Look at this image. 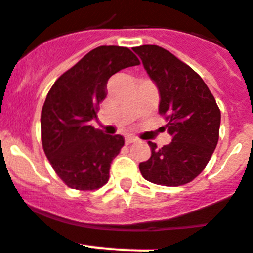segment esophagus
<instances>
[{"label": "esophagus", "instance_id": "1", "mask_svg": "<svg viewBox=\"0 0 253 253\" xmlns=\"http://www.w3.org/2000/svg\"><path fill=\"white\" fill-rule=\"evenodd\" d=\"M125 141H126L127 145H129V144H132V142L137 141V139H136L135 136H126V139H125Z\"/></svg>", "mask_w": 253, "mask_h": 253}]
</instances>
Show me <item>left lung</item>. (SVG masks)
Segmentation results:
<instances>
[{"mask_svg": "<svg viewBox=\"0 0 253 253\" xmlns=\"http://www.w3.org/2000/svg\"><path fill=\"white\" fill-rule=\"evenodd\" d=\"M160 95L172 141L163 148L149 141L151 157L139 164L146 181L182 186L203 172L219 140L220 111L208 85L190 66L158 45L133 48Z\"/></svg>", "mask_w": 253, "mask_h": 253, "instance_id": "left-lung-1", "label": "left lung"}]
</instances>
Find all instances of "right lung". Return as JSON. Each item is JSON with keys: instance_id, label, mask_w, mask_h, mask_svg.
I'll list each match as a JSON object with an SVG mask.
<instances>
[{"instance_id": "1", "label": "right lung", "mask_w": 253, "mask_h": 253, "mask_svg": "<svg viewBox=\"0 0 253 253\" xmlns=\"http://www.w3.org/2000/svg\"><path fill=\"white\" fill-rule=\"evenodd\" d=\"M140 61L126 47L90 50L50 87L42 109L43 149L69 187L96 190L109 179L112 160L124 146L122 135H105L90 122L107 96L109 78Z\"/></svg>"}]
</instances>
